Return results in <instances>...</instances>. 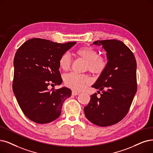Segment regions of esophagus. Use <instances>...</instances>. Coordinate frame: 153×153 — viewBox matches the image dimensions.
<instances>
[{
  "label": "esophagus",
  "instance_id": "34e87169",
  "mask_svg": "<svg viewBox=\"0 0 153 153\" xmlns=\"http://www.w3.org/2000/svg\"><path fill=\"white\" fill-rule=\"evenodd\" d=\"M78 94H79V92H78V91H75V90H73L72 91V95H77Z\"/></svg>",
  "mask_w": 153,
  "mask_h": 153
}]
</instances>
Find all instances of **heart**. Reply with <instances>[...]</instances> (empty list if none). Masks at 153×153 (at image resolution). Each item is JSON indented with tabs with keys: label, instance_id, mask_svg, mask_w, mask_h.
<instances>
[{
	"label": "heart",
	"instance_id": "obj_1",
	"mask_svg": "<svg viewBox=\"0 0 153 153\" xmlns=\"http://www.w3.org/2000/svg\"><path fill=\"white\" fill-rule=\"evenodd\" d=\"M76 54L86 61L85 69L95 75H100L105 71L107 66L105 58L99 55V53L94 48L90 46H83L76 50ZM71 58L68 53H65L61 55L58 64L61 69L68 71L71 66ZM90 78L86 75H80L71 73L64 77V82L66 87L75 91H80L86 84L90 82Z\"/></svg>",
	"mask_w": 153,
	"mask_h": 153
}]
</instances>
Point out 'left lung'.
Instances as JSON below:
<instances>
[{
    "label": "left lung",
    "instance_id": "8db88e82",
    "mask_svg": "<svg viewBox=\"0 0 153 153\" xmlns=\"http://www.w3.org/2000/svg\"><path fill=\"white\" fill-rule=\"evenodd\" d=\"M94 44L102 45L108 62L105 71L91 86L102 91L100 97L96 93L91 95L84 112L94 124L110 126L123 120L129 111L137 88L136 60L120 41H96Z\"/></svg>",
    "mask_w": 153,
    "mask_h": 153
}]
</instances>
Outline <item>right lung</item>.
Wrapping results in <instances>:
<instances>
[{"mask_svg": "<svg viewBox=\"0 0 153 153\" xmlns=\"http://www.w3.org/2000/svg\"><path fill=\"white\" fill-rule=\"evenodd\" d=\"M75 43L33 38L18 48L13 89L22 111L30 120L47 124L59 117L63 103L71 91L66 87L49 90L48 87L62 84L59 58Z\"/></svg>", "mask_w": 153, "mask_h": 153, "instance_id": "obj_1", "label": "right lung"}]
</instances>
